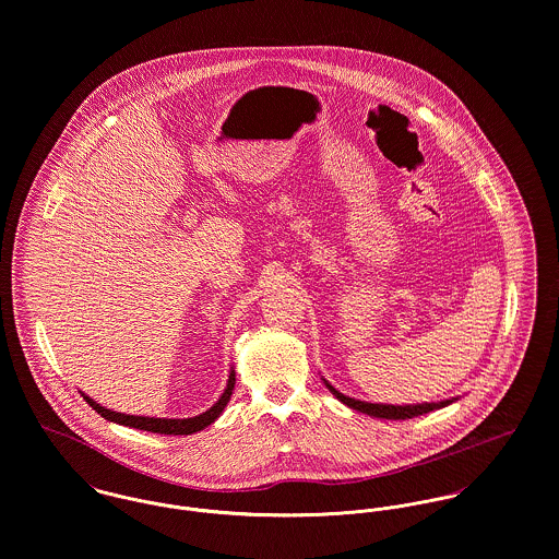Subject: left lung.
<instances>
[{
	"label": "left lung",
	"mask_w": 559,
	"mask_h": 559,
	"mask_svg": "<svg viewBox=\"0 0 559 559\" xmlns=\"http://www.w3.org/2000/svg\"><path fill=\"white\" fill-rule=\"evenodd\" d=\"M323 383L328 385V390L341 401L345 403L347 407L356 409V412H362L367 416L372 418H385V420H407V418H416V416H423V414H429L435 409H441L445 405H450L452 401L456 399H445V401H439V403H420V405H383V403H367V401H358V399H352V396H345L343 392H338L334 385H330L325 379Z\"/></svg>",
	"instance_id": "obj_1"
}]
</instances>
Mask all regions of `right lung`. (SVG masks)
<instances>
[{
  "mask_svg": "<svg viewBox=\"0 0 559 559\" xmlns=\"http://www.w3.org/2000/svg\"><path fill=\"white\" fill-rule=\"evenodd\" d=\"M234 385H236V371L231 369L229 372V381H227V388L225 392L221 394V399L203 414L194 416V418H150V416H130V414H120V412H111L107 407H103L100 403H96L94 399H90L87 394H83V399L90 403L92 409H96L105 420L109 423H118V425H124L130 429H139V431H150V433L160 435H192L197 431H203L205 427H210L221 414L223 409L227 407L231 394H234Z\"/></svg>",
  "mask_w": 559,
  "mask_h": 559,
  "instance_id": "1",
  "label": "right lung"
}]
</instances>
